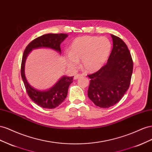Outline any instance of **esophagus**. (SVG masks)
I'll use <instances>...</instances> for the list:
<instances>
[{
    "instance_id": "obj_1",
    "label": "esophagus",
    "mask_w": 152,
    "mask_h": 152,
    "mask_svg": "<svg viewBox=\"0 0 152 152\" xmlns=\"http://www.w3.org/2000/svg\"><path fill=\"white\" fill-rule=\"evenodd\" d=\"M82 76H83V75H79V74H78V75H76L75 76V77H74V78H75V80H77V79L80 78V77H81Z\"/></svg>"
}]
</instances>
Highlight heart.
Instances as JSON below:
<instances>
[{
  "label": "heart",
  "mask_w": 152,
  "mask_h": 152,
  "mask_svg": "<svg viewBox=\"0 0 152 152\" xmlns=\"http://www.w3.org/2000/svg\"><path fill=\"white\" fill-rule=\"evenodd\" d=\"M112 45L107 37L85 36L76 38L70 46L69 53L66 56L67 66L76 69L79 60L86 71L94 72L101 69L109 57Z\"/></svg>",
  "instance_id": "obj_1"
}]
</instances>
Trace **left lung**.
<instances>
[{
	"label": "left lung",
	"instance_id": "8db88e82",
	"mask_svg": "<svg viewBox=\"0 0 152 152\" xmlns=\"http://www.w3.org/2000/svg\"><path fill=\"white\" fill-rule=\"evenodd\" d=\"M113 49L107 62L98 71L88 75L90 83L88 96L95 105L110 107L118 102L129 89L133 62L126 44L111 34Z\"/></svg>",
	"mask_w": 152,
	"mask_h": 152
}]
</instances>
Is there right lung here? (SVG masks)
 <instances>
[{
	"instance_id": "add662e5",
	"label": "right lung",
	"mask_w": 152,
	"mask_h": 152,
	"mask_svg": "<svg viewBox=\"0 0 152 152\" xmlns=\"http://www.w3.org/2000/svg\"><path fill=\"white\" fill-rule=\"evenodd\" d=\"M68 35L67 34H48L39 37L30 42L26 47L22 57L21 75L30 98L38 106L46 109H53L58 106L66 98L69 86L73 81V77L63 76L55 85L48 90H39L30 85L25 75V61L29 53L37 48H50L61 54L60 44Z\"/></svg>"
}]
</instances>
